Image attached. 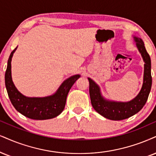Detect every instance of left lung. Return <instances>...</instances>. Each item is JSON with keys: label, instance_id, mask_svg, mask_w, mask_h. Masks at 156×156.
Returning <instances> with one entry per match:
<instances>
[{"label": "left lung", "instance_id": "obj_1", "mask_svg": "<svg viewBox=\"0 0 156 156\" xmlns=\"http://www.w3.org/2000/svg\"><path fill=\"white\" fill-rule=\"evenodd\" d=\"M138 51L141 53L144 62L143 84L138 95L129 102H116L108 101L101 95L99 86L88 78L90 82V96L93 108L101 116L113 121L123 120L129 118L143 108L148 98L151 90V58L141 38L134 36Z\"/></svg>", "mask_w": 156, "mask_h": 156}]
</instances>
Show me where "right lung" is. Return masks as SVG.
<instances>
[{
  "instance_id": "add662e5",
  "label": "right lung",
  "mask_w": 156,
  "mask_h": 156,
  "mask_svg": "<svg viewBox=\"0 0 156 156\" xmlns=\"http://www.w3.org/2000/svg\"><path fill=\"white\" fill-rule=\"evenodd\" d=\"M17 47L11 53L5 74V84L9 99L17 111L27 118L45 120L58 116L64 109L69 90L80 77L76 74L71 76L61 84L56 93L44 98H28L19 93L11 78V58Z\"/></svg>"
}]
</instances>
